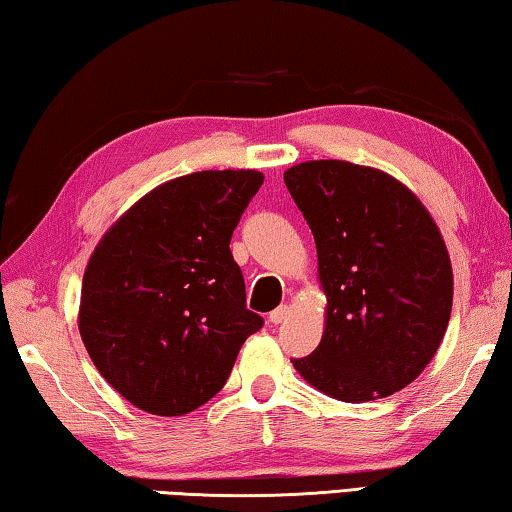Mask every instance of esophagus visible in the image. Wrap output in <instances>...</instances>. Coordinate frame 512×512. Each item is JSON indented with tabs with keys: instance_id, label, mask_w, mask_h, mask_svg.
<instances>
[{
	"instance_id": "obj_1",
	"label": "esophagus",
	"mask_w": 512,
	"mask_h": 512,
	"mask_svg": "<svg viewBox=\"0 0 512 512\" xmlns=\"http://www.w3.org/2000/svg\"><path fill=\"white\" fill-rule=\"evenodd\" d=\"M289 316H291V307L289 305H282V307H277L275 311H271V323L273 325H282V323H287Z\"/></svg>"
}]
</instances>
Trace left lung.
Returning <instances> with one entry per match:
<instances>
[{"label": "left lung", "instance_id": "left-lung-1", "mask_svg": "<svg viewBox=\"0 0 512 512\" xmlns=\"http://www.w3.org/2000/svg\"><path fill=\"white\" fill-rule=\"evenodd\" d=\"M284 183L314 232L327 300L323 339L293 368L341 402L402 391L452 316L454 273L436 221L409 187L366 164L307 160Z\"/></svg>", "mask_w": 512, "mask_h": 512}]
</instances>
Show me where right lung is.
<instances>
[{
  "mask_svg": "<svg viewBox=\"0 0 512 512\" xmlns=\"http://www.w3.org/2000/svg\"><path fill=\"white\" fill-rule=\"evenodd\" d=\"M264 183L255 169L196 171L133 203L83 273L79 332L103 379L137 409L185 415L221 391L264 320L230 253Z\"/></svg>",
  "mask_w": 512,
  "mask_h": 512,
  "instance_id": "1",
  "label": "right lung"
}]
</instances>
